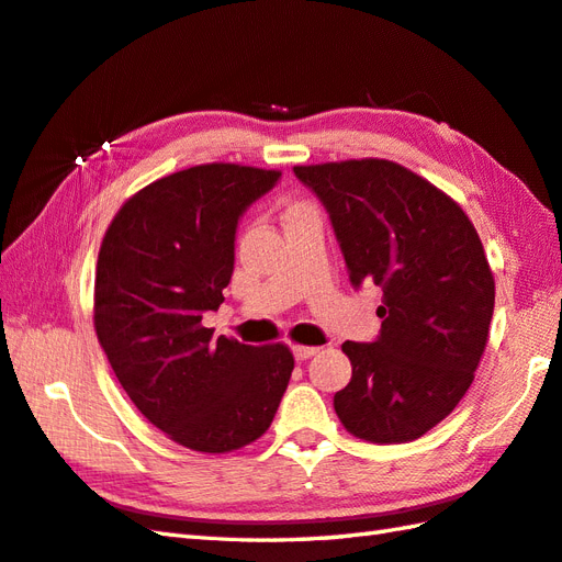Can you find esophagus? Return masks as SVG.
I'll return each mask as SVG.
<instances>
[{
	"label": "esophagus",
	"instance_id": "34e87169",
	"mask_svg": "<svg viewBox=\"0 0 562 562\" xmlns=\"http://www.w3.org/2000/svg\"><path fill=\"white\" fill-rule=\"evenodd\" d=\"M292 352L296 360H308V357H314L318 352V348H314V345H292Z\"/></svg>",
	"mask_w": 562,
	"mask_h": 562
}]
</instances>
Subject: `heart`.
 <instances>
[{"instance_id":"obj_1","label":"heart","mask_w":562,"mask_h":562,"mask_svg":"<svg viewBox=\"0 0 562 562\" xmlns=\"http://www.w3.org/2000/svg\"><path fill=\"white\" fill-rule=\"evenodd\" d=\"M304 207H312V205H308V202H304V200H294V202H290L288 207H284V217H288V214H292V212H296V210H304Z\"/></svg>"}]
</instances>
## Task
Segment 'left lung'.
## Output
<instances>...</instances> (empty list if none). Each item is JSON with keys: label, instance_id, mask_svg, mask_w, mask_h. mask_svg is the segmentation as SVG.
Returning <instances> with one entry per match:
<instances>
[{"label": "left lung", "instance_id": "8db88e82", "mask_svg": "<svg viewBox=\"0 0 562 562\" xmlns=\"http://www.w3.org/2000/svg\"><path fill=\"white\" fill-rule=\"evenodd\" d=\"M324 202L355 288H381L376 342H342L352 379L336 393L342 427L372 445L429 432L473 384L495 278L469 214L389 159L294 166Z\"/></svg>", "mask_w": 562, "mask_h": 562}]
</instances>
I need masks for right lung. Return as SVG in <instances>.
<instances>
[{
    "label": "right lung",
    "instance_id": "1",
    "mask_svg": "<svg viewBox=\"0 0 562 562\" xmlns=\"http://www.w3.org/2000/svg\"><path fill=\"white\" fill-rule=\"evenodd\" d=\"M282 171L200 164L130 195L103 234L93 328L137 411L176 445L236 451L270 427L290 384L284 342L212 338L241 212Z\"/></svg>",
    "mask_w": 562,
    "mask_h": 562
}]
</instances>
